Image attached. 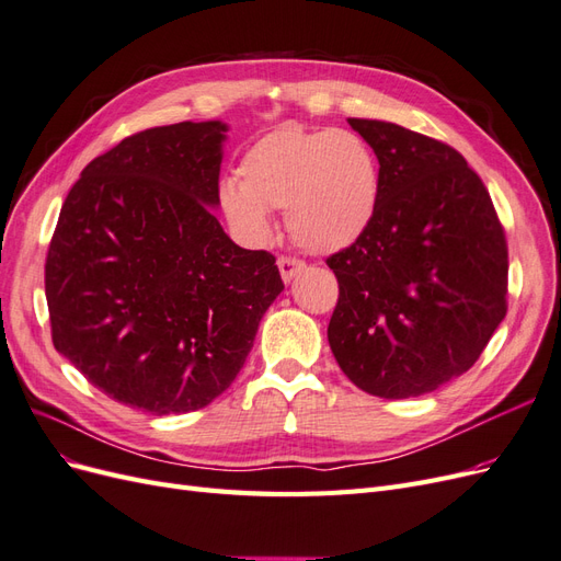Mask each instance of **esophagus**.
I'll list each match as a JSON object with an SVG mask.
<instances>
[{"instance_id": "esophagus-1", "label": "esophagus", "mask_w": 561, "mask_h": 561, "mask_svg": "<svg viewBox=\"0 0 561 561\" xmlns=\"http://www.w3.org/2000/svg\"><path fill=\"white\" fill-rule=\"evenodd\" d=\"M304 268H307V264H304L301 260H295V257H280V260H278V271H280V278H283L285 283L295 280Z\"/></svg>"}]
</instances>
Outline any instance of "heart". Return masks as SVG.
Wrapping results in <instances>:
<instances>
[{"label":"heart","mask_w":561,"mask_h":561,"mask_svg":"<svg viewBox=\"0 0 561 561\" xmlns=\"http://www.w3.org/2000/svg\"><path fill=\"white\" fill-rule=\"evenodd\" d=\"M379 201V165L351 130L280 128L254 142L239 163V182L219 186L229 222L250 241L274 231L271 210L285 208L293 239L311 252L351 245Z\"/></svg>","instance_id":"1"}]
</instances>
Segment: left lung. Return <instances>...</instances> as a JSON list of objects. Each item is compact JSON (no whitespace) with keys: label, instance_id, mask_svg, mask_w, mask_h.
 <instances>
[{"label":"left lung","instance_id":"obj_1","mask_svg":"<svg viewBox=\"0 0 561 561\" xmlns=\"http://www.w3.org/2000/svg\"><path fill=\"white\" fill-rule=\"evenodd\" d=\"M379 159L367 229L332 254L328 342L369 396L416 398L468 371L505 318L507 248L478 173L445 142L348 118Z\"/></svg>","mask_w":561,"mask_h":561}]
</instances>
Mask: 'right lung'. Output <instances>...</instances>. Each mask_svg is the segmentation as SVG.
I'll list each match as a JSON object with an SVG mask.
<instances>
[{"label":"right lung","instance_id":"1","mask_svg":"<svg viewBox=\"0 0 561 561\" xmlns=\"http://www.w3.org/2000/svg\"><path fill=\"white\" fill-rule=\"evenodd\" d=\"M229 126L149 128L93 159L46 257L54 346L112 400L154 416L222 396L283 293L274 254L217 222Z\"/></svg>","mask_w":561,"mask_h":561}]
</instances>
